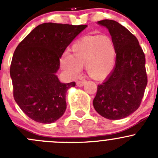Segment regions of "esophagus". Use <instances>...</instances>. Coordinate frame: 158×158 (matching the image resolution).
I'll use <instances>...</instances> for the list:
<instances>
[{
  "label": "esophagus",
  "instance_id": "1",
  "mask_svg": "<svg viewBox=\"0 0 158 158\" xmlns=\"http://www.w3.org/2000/svg\"><path fill=\"white\" fill-rule=\"evenodd\" d=\"M85 83V80H82V81H78V82H76V85L79 87H82L83 86L84 84Z\"/></svg>",
  "mask_w": 158,
  "mask_h": 158
}]
</instances>
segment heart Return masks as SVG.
I'll return each instance as SVG.
<instances>
[{
	"mask_svg": "<svg viewBox=\"0 0 158 158\" xmlns=\"http://www.w3.org/2000/svg\"><path fill=\"white\" fill-rule=\"evenodd\" d=\"M116 47L109 36H89L75 43L69 55L60 59V66L70 78H76L85 66L92 79L102 80L107 77L115 64Z\"/></svg>",
	"mask_w": 158,
	"mask_h": 158,
	"instance_id": "1",
	"label": "heart"
}]
</instances>
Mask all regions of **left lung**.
Segmentation results:
<instances>
[{"instance_id":"8db88e82","label":"left lung","mask_w":158,"mask_h":158,"mask_svg":"<svg viewBox=\"0 0 158 158\" xmlns=\"http://www.w3.org/2000/svg\"><path fill=\"white\" fill-rule=\"evenodd\" d=\"M109 30L116 47L115 65L93 100L95 111L110 120L124 118L139 108L148 83L145 56L138 39L112 20L98 21Z\"/></svg>"}]
</instances>
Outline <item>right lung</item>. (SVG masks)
Returning <instances> with one entry per match:
<instances>
[{"mask_svg":"<svg viewBox=\"0 0 158 158\" xmlns=\"http://www.w3.org/2000/svg\"><path fill=\"white\" fill-rule=\"evenodd\" d=\"M86 27L42 23L32 30L14 51L10 69L14 100L35 122L50 124L64 114L66 92L76 83H62L58 79L60 59Z\"/></svg>","mask_w":158,"mask_h":158,"instance_id":"obj_1","label":"right lung"}]
</instances>
